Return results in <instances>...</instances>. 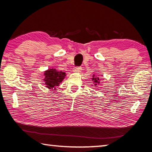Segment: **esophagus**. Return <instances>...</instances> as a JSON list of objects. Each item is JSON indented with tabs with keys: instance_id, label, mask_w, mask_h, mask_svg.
I'll use <instances>...</instances> for the list:
<instances>
[{
	"instance_id": "esophagus-1",
	"label": "esophagus",
	"mask_w": 152,
	"mask_h": 152,
	"mask_svg": "<svg viewBox=\"0 0 152 152\" xmlns=\"http://www.w3.org/2000/svg\"><path fill=\"white\" fill-rule=\"evenodd\" d=\"M73 71L75 72H81L82 71V67H80V66H76V67H74Z\"/></svg>"
}]
</instances>
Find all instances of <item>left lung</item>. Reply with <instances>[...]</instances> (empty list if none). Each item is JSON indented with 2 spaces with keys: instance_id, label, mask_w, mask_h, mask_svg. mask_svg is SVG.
Instances as JSON below:
<instances>
[{
  "instance_id": "8db88e82",
  "label": "left lung",
  "mask_w": 152,
  "mask_h": 152,
  "mask_svg": "<svg viewBox=\"0 0 152 152\" xmlns=\"http://www.w3.org/2000/svg\"><path fill=\"white\" fill-rule=\"evenodd\" d=\"M94 76H93V77H94ZM92 80H93V81H94L95 83H99V78H93ZM96 84L95 83V86H96Z\"/></svg>"
}]
</instances>
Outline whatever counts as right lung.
Instances as JSON below:
<instances>
[{
    "mask_svg": "<svg viewBox=\"0 0 152 152\" xmlns=\"http://www.w3.org/2000/svg\"><path fill=\"white\" fill-rule=\"evenodd\" d=\"M44 80L46 87L49 89H53L59 86V83L63 81L66 74L62 71H57L56 69H51L46 70L44 72Z\"/></svg>",
    "mask_w": 152,
    "mask_h": 152,
    "instance_id": "obj_1",
    "label": "right lung"
}]
</instances>
